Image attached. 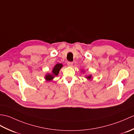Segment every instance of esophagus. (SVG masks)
Wrapping results in <instances>:
<instances>
[{
  "label": "esophagus",
  "mask_w": 134,
  "mask_h": 134,
  "mask_svg": "<svg viewBox=\"0 0 134 134\" xmlns=\"http://www.w3.org/2000/svg\"><path fill=\"white\" fill-rule=\"evenodd\" d=\"M67 65L70 67H71V66H72V65H73V63L71 62H67Z\"/></svg>",
  "instance_id": "1"
}]
</instances>
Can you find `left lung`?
Here are the masks:
<instances>
[{"label": "left lung", "instance_id": "1", "mask_svg": "<svg viewBox=\"0 0 134 134\" xmlns=\"http://www.w3.org/2000/svg\"><path fill=\"white\" fill-rule=\"evenodd\" d=\"M86 78L88 79H90L91 78H92V75H88V76H86Z\"/></svg>", "mask_w": 134, "mask_h": 134}]
</instances>
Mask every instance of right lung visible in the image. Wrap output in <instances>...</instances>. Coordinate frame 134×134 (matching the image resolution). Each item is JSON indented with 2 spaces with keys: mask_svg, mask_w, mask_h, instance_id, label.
Instances as JSON below:
<instances>
[{
  "mask_svg": "<svg viewBox=\"0 0 134 134\" xmlns=\"http://www.w3.org/2000/svg\"><path fill=\"white\" fill-rule=\"evenodd\" d=\"M62 67L63 64L61 63H58L56 64L52 71V74H47L45 76V79H46L47 81H52V79L55 78V76L58 75L59 71L62 69Z\"/></svg>",
  "mask_w": 134,
  "mask_h": 134,
  "instance_id": "obj_1",
  "label": "right lung"
}]
</instances>
